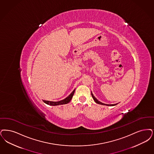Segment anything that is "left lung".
<instances>
[{
	"instance_id": "8db88e82",
	"label": "left lung",
	"mask_w": 154,
	"mask_h": 154,
	"mask_svg": "<svg viewBox=\"0 0 154 154\" xmlns=\"http://www.w3.org/2000/svg\"><path fill=\"white\" fill-rule=\"evenodd\" d=\"M91 94H92V96L93 99V100H94V101L97 103V104H99L101 105H106V106H114V105H115L116 104H104V103H101L100 101H99L97 100V99H96V97L93 96V94L92 93H91Z\"/></svg>"
}]
</instances>
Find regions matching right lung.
Here are the masks:
<instances>
[{
  "mask_svg": "<svg viewBox=\"0 0 154 154\" xmlns=\"http://www.w3.org/2000/svg\"><path fill=\"white\" fill-rule=\"evenodd\" d=\"M74 92H75V89L74 91L71 93L66 98H65L62 100L57 101V102H54V101H45L43 100V102L46 104L49 105H51V106H57V105H60L66 104L69 103L70 100L72 99L73 96L74 94Z\"/></svg>",
  "mask_w": 154,
  "mask_h": 154,
  "instance_id": "1",
  "label": "right lung"
}]
</instances>
